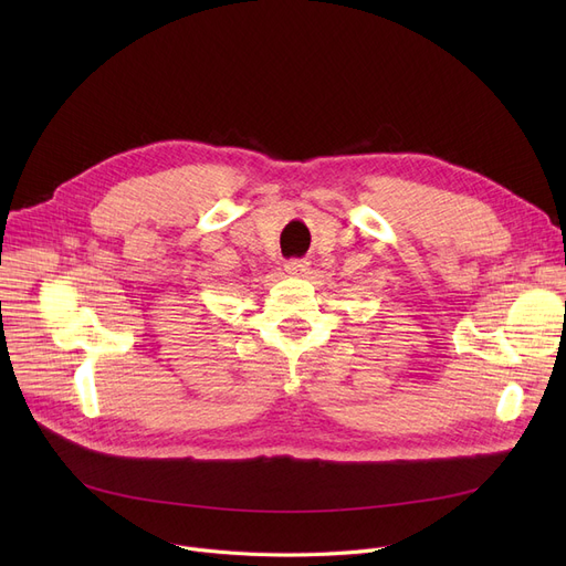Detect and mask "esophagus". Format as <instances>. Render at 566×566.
I'll list each match as a JSON object with an SVG mask.
<instances>
[{
  "mask_svg": "<svg viewBox=\"0 0 566 566\" xmlns=\"http://www.w3.org/2000/svg\"><path fill=\"white\" fill-rule=\"evenodd\" d=\"M284 268H286V273L291 277H305L310 273V261H305V259H291V261H286Z\"/></svg>",
  "mask_w": 566,
  "mask_h": 566,
  "instance_id": "esophagus-1",
  "label": "esophagus"
}]
</instances>
